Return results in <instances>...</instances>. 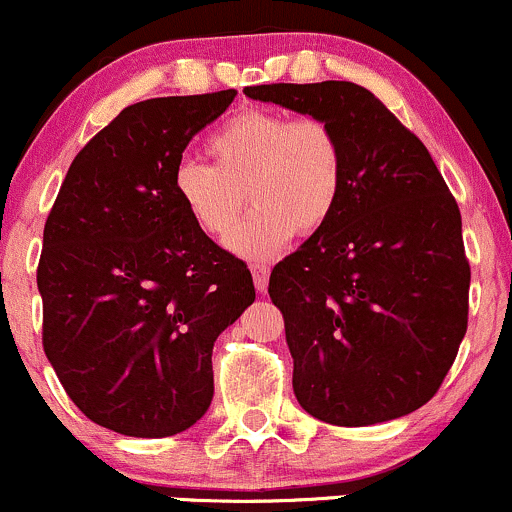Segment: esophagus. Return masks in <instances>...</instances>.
Instances as JSON below:
<instances>
[{
  "instance_id": "esophagus-1",
  "label": "esophagus",
  "mask_w": 512,
  "mask_h": 512,
  "mask_svg": "<svg viewBox=\"0 0 512 512\" xmlns=\"http://www.w3.org/2000/svg\"><path fill=\"white\" fill-rule=\"evenodd\" d=\"M252 279H255L257 291H265L269 284V267L267 265H252Z\"/></svg>"
}]
</instances>
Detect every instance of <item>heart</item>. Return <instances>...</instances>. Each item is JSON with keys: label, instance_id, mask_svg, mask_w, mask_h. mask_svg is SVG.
Here are the masks:
<instances>
[{"label": "heart", "instance_id": "1", "mask_svg": "<svg viewBox=\"0 0 512 512\" xmlns=\"http://www.w3.org/2000/svg\"><path fill=\"white\" fill-rule=\"evenodd\" d=\"M206 148L213 167L179 162L172 174L174 196L213 238L235 226L247 196L252 211L226 238L238 257H274L294 233H318L338 213L345 148L328 121L245 109L223 123Z\"/></svg>", "mask_w": 512, "mask_h": 512}]
</instances>
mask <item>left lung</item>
Instances as JSON below:
<instances>
[{"instance_id": "1", "label": "left lung", "mask_w": 512, "mask_h": 512, "mask_svg": "<svg viewBox=\"0 0 512 512\" xmlns=\"http://www.w3.org/2000/svg\"><path fill=\"white\" fill-rule=\"evenodd\" d=\"M245 97L328 121L345 148L338 213L269 277L296 401L342 428L418 411L462 345L471 282L462 213L428 148L352 82L260 84Z\"/></svg>"}]
</instances>
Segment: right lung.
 Returning <instances> with one entry per match:
<instances>
[{"label": "right lung", "mask_w": 512, "mask_h": 512, "mask_svg": "<svg viewBox=\"0 0 512 512\" xmlns=\"http://www.w3.org/2000/svg\"><path fill=\"white\" fill-rule=\"evenodd\" d=\"M235 94L126 106L72 160L43 228V350L101 428H192L213 398V342L255 301L245 262L213 243L172 189L189 140Z\"/></svg>", "instance_id": "add662e5"}]
</instances>
